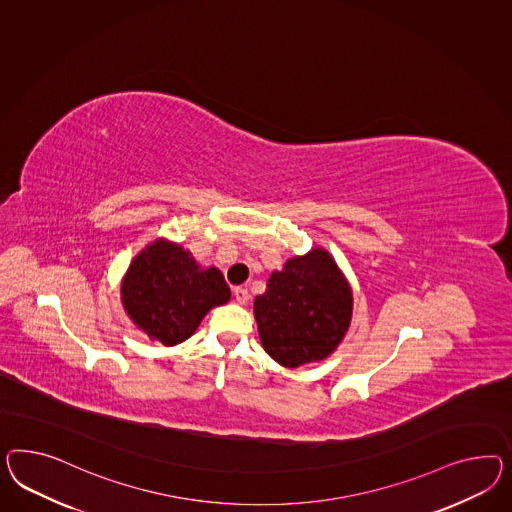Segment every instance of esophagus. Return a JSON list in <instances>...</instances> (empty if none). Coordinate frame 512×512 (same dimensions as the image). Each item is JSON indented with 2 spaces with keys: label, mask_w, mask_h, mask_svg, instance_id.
<instances>
[{
  "label": "esophagus",
  "mask_w": 512,
  "mask_h": 512,
  "mask_svg": "<svg viewBox=\"0 0 512 512\" xmlns=\"http://www.w3.org/2000/svg\"><path fill=\"white\" fill-rule=\"evenodd\" d=\"M233 296H235V300L238 304H246L249 300L248 289H244V287H235V289H233Z\"/></svg>",
  "instance_id": "obj_1"
}]
</instances>
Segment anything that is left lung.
I'll list each match as a JSON object with an SVG mask.
<instances>
[{
    "label": "left lung",
    "mask_w": 512,
    "mask_h": 512,
    "mask_svg": "<svg viewBox=\"0 0 512 512\" xmlns=\"http://www.w3.org/2000/svg\"><path fill=\"white\" fill-rule=\"evenodd\" d=\"M253 313L266 354L296 369L326 360L352 320V289L326 249L289 259L272 272Z\"/></svg>",
    "instance_id": "1"
}]
</instances>
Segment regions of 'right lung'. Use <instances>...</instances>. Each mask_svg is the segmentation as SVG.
Segmentation results:
<instances>
[{
  "mask_svg": "<svg viewBox=\"0 0 512 512\" xmlns=\"http://www.w3.org/2000/svg\"><path fill=\"white\" fill-rule=\"evenodd\" d=\"M229 298L218 268H201L188 249L164 238L139 251L121 285L128 317L164 346L186 341L208 311Z\"/></svg>",
  "mask_w": 512,
  "mask_h": 512,
  "instance_id": "obj_1",
  "label": "right lung"
}]
</instances>
